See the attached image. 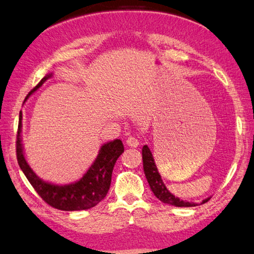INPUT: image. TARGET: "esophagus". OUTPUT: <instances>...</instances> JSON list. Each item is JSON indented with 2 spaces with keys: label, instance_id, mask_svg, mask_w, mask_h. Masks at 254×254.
Segmentation results:
<instances>
[{
  "label": "esophagus",
  "instance_id": "34e87169",
  "mask_svg": "<svg viewBox=\"0 0 254 254\" xmlns=\"http://www.w3.org/2000/svg\"><path fill=\"white\" fill-rule=\"evenodd\" d=\"M127 143L128 146L136 147L137 145L140 144V140L137 139V137H135V136H128L127 140Z\"/></svg>",
  "mask_w": 254,
  "mask_h": 254
}]
</instances>
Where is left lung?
Returning <instances> with one entry per match:
<instances>
[{
  "label": "left lung",
  "mask_w": 254,
  "mask_h": 254,
  "mask_svg": "<svg viewBox=\"0 0 254 254\" xmlns=\"http://www.w3.org/2000/svg\"><path fill=\"white\" fill-rule=\"evenodd\" d=\"M142 160H143V170H144V174L146 177L147 182H149V186L151 188L152 192L154 193V195L158 197L160 201H162L163 203H168L175 206H195L196 203H193V202H186L180 200L179 197H175L172 193L167 189L164 186V183L161 179V175L156 169V165L154 163V159L152 156V153L147 145H144L142 147ZM210 199L203 200L202 203H205V202L209 201Z\"/></svg>",
  "instance_id": "left-lung-1"
}]
</instances>
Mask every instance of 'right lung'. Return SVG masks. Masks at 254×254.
<instances>
[{
  "label": "right lung",
  "mask_w": 254,
  "mask_h": 254,
  "mask_svg": "<svg viewBox=\"0 0 254 254\" xmlns=\"http://www.w3.org/2000/svg\"><path fill=\"white\" fill-rule=\"evenodd\" d=\"M52 74L44 76L39 84L33 87L26 98L35 92ZM22 130V112L18 118V127L16 135V158L23 173L29 180L36 193L42 200L54 209L62 211H80L87 210L100 203L108 194L111 186V178L114 164L120 155L124 152L121 140H114L101 146L98 158L91 165L87 172L79 181L67 186H55L39 179L32 171L25 161L21 143Z\"/></svg>",
  "instance_id": "1"
}]
</instances>
